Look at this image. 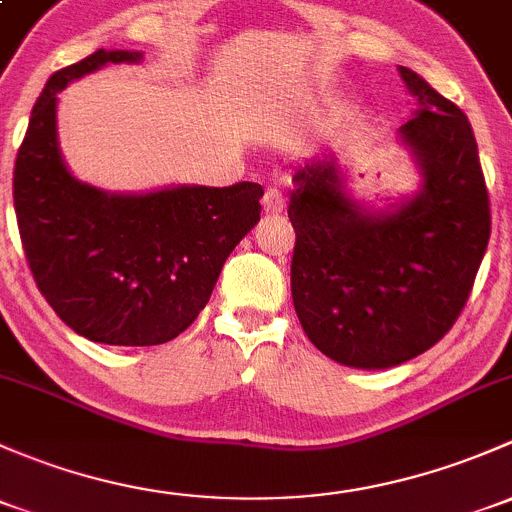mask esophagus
<instances>
[{
	"mask_svg": "<svg viewBox=\"0 0 512 512\" xmlns=\"http://www.w3.org/2000/svg\"><path fill=\"white\" fill-rule=\"evenodd\" d=\"M262 206H265V213L277 215L284 211V193L279 191L277 186H267L265 198H262Z\"/></svg>",
	"mask_w": 512,
	"mask_h": 512,
	"instance_id": "1",
	"label": "esophagus"
}]
</instances>
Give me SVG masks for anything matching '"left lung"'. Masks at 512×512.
Wrapping results in <instances>:
<instances>
[{
  "instance_id": "obj_1",
  "label": "left lung",
  "mask_w": 512,
  "mask_h": 512,
  "mask_svg": "<svg viewBox=\"0 0 512 512\" xmlns=\"http://www.w3.org/2000/svg\"><path fill=\"white\" fill-rule=\"evenodd\" d=\"M417 100L400 127L422 188L365 211L333 159L294 174L292 299L309 341L351 368L383 370L429 351L469 299L491 238V203L469 117L410 68Z\"/></svg>"
}]
</instances>
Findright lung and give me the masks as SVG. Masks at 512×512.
Instances as JSON below:
<instances>
[{"label": "right lung", "instance_id": "add662e5", "mask_svg": "<svg viewBox=\"0 0 512 512\" xmlns=\"http://www.w3.org/2000/svg\"><path fill=\"white\" fill-rule=\"evenodd\" d=\"M139 51H100L48 78L14 164L26 262L51 309L107 346H159L196 321L235 245L260 220L262 186L107 193L66 169L56 102L73 80Z\"/></svg>", "mask_w": 512, "mask_h": 512}]
</instances>
